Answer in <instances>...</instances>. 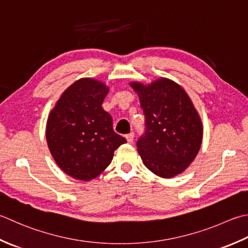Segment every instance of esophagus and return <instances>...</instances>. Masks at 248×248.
Returning <instances> with one entry per match:
<instances>
[{
	"instance_id": "34e87169",
	"label": "esophagus",
	"mask_w": 248,
	"mask_h": 248,
	"mask_svg": "<svg viewBox=\"0 0 248 248\" xmlns=\"http://www.w3.org/2000/svg\"><path fill=\"white\" fill-rule=\"evenodd\" d=\"M133 138H134V133L133 132H131V133L125 135V139H127L128 143H132L133 142Z\"/></svg>"
}]
</instances>
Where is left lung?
<instances>
[{
	"mask_svg": "<svg viewBox=\"0 0 248 248\" xmlns=\"http://www.w3.org/2000/svg\"><path fill=\"white\" fill-rule=\"evenodd\" d=\"M145 116V130L137 142L148 170L170 178L195 159L202 143V124L186 91L162 78L144 86L132 82Z\"/></svg>",
	"mask_w": 248,
	"mask_h": 248,
	"instance_id": "1",
	"label": "left lung"
}]
</instances>
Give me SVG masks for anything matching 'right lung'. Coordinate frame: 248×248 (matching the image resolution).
<instances>
[{"label":"right lung","mask_w":248,"mask_h":248,"mask_svg":"<svg viewBox=\"0 0 248 248\" xmlns=\"http://www.w3.org/2000/svg\"><path fill=\"white\" fill-rule=\"evenodd\" d=\"M108 88L84 78L58 101L47 121L46 139L63 172L80 181L94 178L108 167L114 152L127 140L113 129V118L102 108Z\"/></svg>","instance_id":"obj_1"}]
</instances>
